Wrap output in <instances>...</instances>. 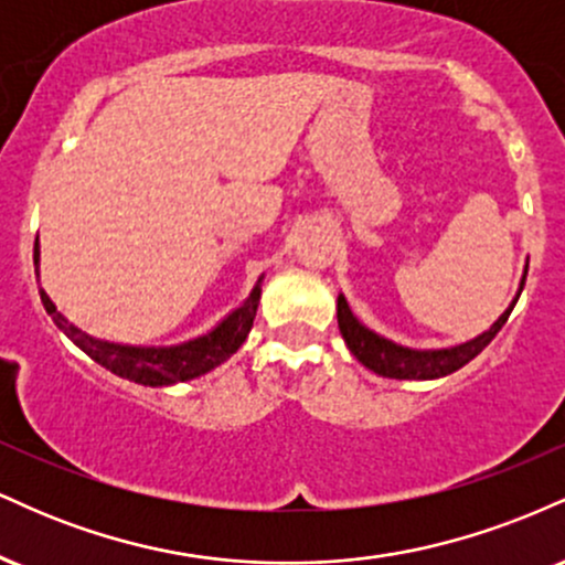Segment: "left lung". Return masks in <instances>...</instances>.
Here are the masks:
<instances>
[{"mask_svg":"<svg viewBox=\"0 0 565 565\" xmlns=\"http://www.w3.org/2000/svg\"><path fill=\"white\" fill-rule=\"evenodd\" d=\"M529 274V265H526ZM526 274L521 278V289H518V297H521L523 284H526ZM518 300H512V305L504 310L499 319L491 323L489 332L478 334L476 340L462 342V345L454 348H440V350H414V348H404L395 345L393 340H385L372 329H366L364 323L355 319L350 313L348 300L345 297H337V323H340V334L345 337L350 353L361 361L366 369H372L374 374L380 377H391V380H438L446 377V374L457 372L465 364H470L481 350L494 340L499 329L504 327L508 316L512 313Z\"/></svg>","mask_w":565,"mask_h":565,"instance_id":"8db88e82","label":"left lung"}]
</instances>
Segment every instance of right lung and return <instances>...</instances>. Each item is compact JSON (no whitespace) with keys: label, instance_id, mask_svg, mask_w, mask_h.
I'll list each match as a JSON object with an SVG mask.
<instances>
[{"label":"right lung","instance_id":"obj_1","mask_svg":"<svg viewBox=\"0 0 565 565\" xmlns=\"http://www.w3.org/2000/svg\"><path fill=\"white\" fill-rule=\"evenodd\" d=\"M34 265H39V244H34ZM260 281L252 289V295L246 297L242 308H236L231 316H225L212 332L170 348H140L95 340V337L84 334L82 329H76L74 323H68L61 313H57V308L47 297V291L39 289V295H42L44 310L53 316L57 329H63L68 340L74 342L76 348H82L95 364L106 366L108 372H114L116 377L121 380L159 387L201 377V374L212 372V369L223 364V361H228L231 355L244 345L246 334H249L252 323H255L257 305H260Z\"/></svg>","mask_w":565,"mask_h":565}]
</instances>
